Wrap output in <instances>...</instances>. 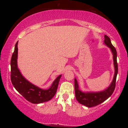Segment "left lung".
<instances>
[{"label": "left lung", "instance_id": "8db88e82", "mask_svg": "<svg viewBox=\"0 0 128 128\" xmlns=\"http://www.w3.org/2000/svg\"><path fill=\"white\" fill-rule=\"evenodd\" d=\"M104 43L107 46L111 48L113 54L114 62V75L111 85L109 88L103 92H83L79 90L77 80L74 78V90L76 98L77 100L81 104L86 106L88 107H95L103 103L104 101L111 96L114 92L116 86V81L117 74L118 72V65L117 62V51L114 47L112 44L110 38L107 36H104Z\"/></svg>", "mask_w": 128, "mask_h": 128}]
</instances>
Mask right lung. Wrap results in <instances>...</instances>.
<instances>
[{
  "mask_svg": "<svg viewBox=\"0 0 128 128\" xmlns=\"http://www.w3.org/2000/svg\"><path fill=\"white\" fill-rule=\"evenodd\" d=\"M18 42L15 44L14 51L10 60V80L14 88L28 101L34 104L47 102L53 98L58 89L62 75L56 78L49 89L43 90L28 81L17 68V59Z\"/></svg>",
  "mask_w": 128,
  "mask_h": 128,
  "instance_id": "1",
  "label": "right lung"
}]
</instances>
